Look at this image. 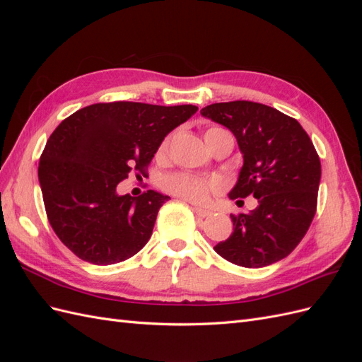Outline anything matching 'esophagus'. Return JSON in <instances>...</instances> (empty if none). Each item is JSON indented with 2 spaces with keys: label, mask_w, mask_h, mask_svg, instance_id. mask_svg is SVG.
<instances>
[{
  "label": "esophagus",
  "mask_w": 362,
  "mask_h": 362,
  "mask_svg": "<svg viewBox=\"0 0 362 362\" xmlns=\"http://www.w3.org/2000/svg\"><path fill=\"white\" fill-rule=\"evenodd\" d=\"M194 213H196V216L198 217H208V216H211V211H208V210H202V208H194Z\"/></svg>",
  "instance_id": "1"
}]
</instances>
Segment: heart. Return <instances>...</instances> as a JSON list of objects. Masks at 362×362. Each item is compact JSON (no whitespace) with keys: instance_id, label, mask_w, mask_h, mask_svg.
I'll return each instance as SVG.
<instances>
[{"instance_id":"heart-1","label":"heart","mask_w":362,"mask_h":362,"mask_svg":"<svg viewBox=\"0 0 362 362\" xmlns=\"http://www.w3.org/2000/svg\"><path fill=\"white\" fill-rule=\"evenodd\" d=\"M216 133H228V131L221 127H211L206 129L205 136H211ZM169 144H170V137H166L161 141V145L158 148L160 157L166 154L169 149ZM163 189L168 193L178 196V198L187 202L204 204L208 198H210V194L217 190V184L214 181L199 177V175L181 172V173L169 175V177L164 178Z\"/></svg>"}]
</instances>
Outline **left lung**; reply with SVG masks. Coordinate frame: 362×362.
Wrapping results in <instances>:
<instances>
[{"label": "left lung", "mask_w": 362, "mask_h": 362, "mask_svg": "<svg viewBox=\"0 0 362 362\" xmlns=\"http://www.w3.org/2000/svg\"><path fill=\"white\" fill-rule=\"evenodd\" d=\"M201 115L231 131L243 154L229 198L258 199L255 210L231 216L234 231L214 250L249 269L288 257L317 210L322 166L310 136L296 119L259 103H217Z\"/></svg>", "instance_id": "8db88e82"}]
</instances>
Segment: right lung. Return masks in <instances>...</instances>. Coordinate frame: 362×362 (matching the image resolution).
Listing matches in <instances>:
<instances>
[{
    "label": "right lung",
    "instance_id": "add662e5",
    "mask_svg": "<svg viewBox=\"0 0 362 362\" xmlns=\"http://www.w3.org/2000/svg\"><path fill=\"white\" fill-rule=\"evenodd\" d=\"M196 105L100 103L75 112L54 129L39 161V182L54 233L74 254L96 266L136 255L151 238L169 196L148 190L120 196L131 170L145 177L161 141L190 119Z\"/></svg>",
    "mask_w": 362,
    "mask_h": 362
}]
</instances>
